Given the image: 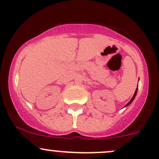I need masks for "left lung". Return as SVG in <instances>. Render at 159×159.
<instances>
[{
	"label": "left lung",
	"mask_w": 159,
	"mask_h": 159,
	"mask_svg": "<svg viewBox=\"0 0 159 159\" xmlns=\"http://www.w3.org/2000/svg\"><path fill=\"white\" fill-rule=\"evenodd\" d=\"M137 91H138V89H136V91H135V92H134V95H133V97H132V98L131 99V101H130V102H129V103L127 104V105H126V106H128V105H130V104L131 103V102H132V101L134 100V97H135V95H136V94H137Z\"/></svg>",
	"instance_id": "obj_1"
}]
</instances>
